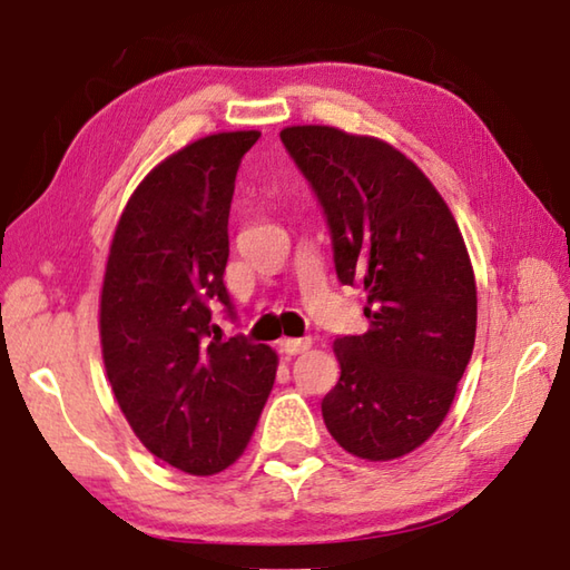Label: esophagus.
Instances as JSON below:
<instances>
[{
  "label": "esophagus",
  "instance_id": "obj_1",
  "mask_svg": "<svg viewBox=\"0 0 570 570\" xmlns=\"http://www.w3.org/2000/svg\"><path fill=\"white\" fill-rule=\"evenodd\" d=\"M312 340L309 337H286L282 340V353L286 355H299L304 351H309Z\"/></svg>",
  "mask_w": 570,
  "mask_h": 570
}]
</instances>
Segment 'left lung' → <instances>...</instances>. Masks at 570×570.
Masks as SVG:
<instances>
[{
    "mask_svg": "<svg viewBox=\"0 0 570 570\" xmlns=\"http://www.w3.org/2000/svg\"><path fill=\"white\" fill-rule=\"evenodd\" d=\"M325 212L340 284L371 327L335 337L340 381L322 417L347 453L392 461L440 428L475 340V282L448 204L404 153L337 127L282 130Z\"/></svg>",
    "mask_w": 570,
    "mask_h": 570,
    "instance_id": "left-lung-1",
    "label": "left lung"
}]
</instances>
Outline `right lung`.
I'll list each match as a JSON object with an SVG mask.
<instances>
[{
  "instance_id": "right-lung-1",
  "label": "right lung",
  "mask_w": 570,
  "mask_h": 570,
  "mask_svg": "<svg viewBox=\"0 0 570 570\" xmlns=\"http://www.w3.org/2000/svg\"><path fill=\"white\" fill-rule=\"evenodd\" d=\"M261 132H217L168 156L127 202L99 304L107 379L135 435L191 475L227 469L248 448L274 389L276 353L223 337L227 219L240 160Z\"/></svg>"
}]
</instances>
